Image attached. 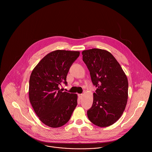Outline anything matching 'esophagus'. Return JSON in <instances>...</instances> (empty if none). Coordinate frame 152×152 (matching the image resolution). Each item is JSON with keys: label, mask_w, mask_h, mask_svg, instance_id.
Listing matches in <instances>:
<instances>
[{"label": "esophagus", "mask_w": 152, "mask_h": 152, "mask_svg": "<svg viewBox=\"0 0 152 152\" xmlns=\"http://www.w3.org/2000/svg\"><path fill=\"white\" fill-rule=\"evenodd\" d=\"M78 98H79L80 99H82L83 95V94H78Z\"/></svg>", "instance_id": "esophagus-1"}]
</instances>
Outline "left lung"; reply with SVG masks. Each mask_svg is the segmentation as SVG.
<instances>
[{
    "instance_id": "1",
    "label": "left lung",
    "mask_w": 152,
    "mask_h": 152,
    "mask_svg": "<svg viewBox=\"0 0 152 152\" xmlns=\"http://www.w3.org/2000/svg\"><path fill=\"white\" fill-rule=\"evenodd\" d=\"M83 60L89 71L93 84L92 106L87 111L95 125L107 127L123 114L128 98V81L121 66L108 51L92 48L82 52Z\"/></svg>"
}]
</instances>
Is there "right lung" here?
<instances>
[{
	"instance_id": "right-lung-1",
	"label": "right lung",
	"mask_w": 152,
	"mask_h": 152,
	"mask_svg": "<svg viewBox=\"0 0 152 152\" xmlns=\"http://www.w3.org/2000/svg\"><path fill=\"white\" fill-rule=\"evenodd\" d=\"M80 51L55 50L47 54L33 69L29 80L28 96L39 119L51 128H59L69 120L77 105V95L62 92L69 68Z\"/></svg>"
}]
</instances>
